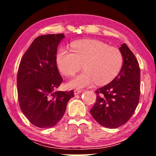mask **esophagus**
I'll list each match as a JSON object with an SVG mask.
<instances>
[{
	"label": "esophagus",
	"mask_w": 156,
	"mask_h": 156,
	"mask_svg": "<svg viewBox=\"0 0 156 156\" xmlns=\"http://www.w3.org/2000/svg\"><path fill=\"white\" fill-rule=\"evenodd\" d=\"M81 91H82L80 90V89H75V90H74V94L76 95V94H80Z\"/></svg>",
	"instance_id": "obj_1"
}]
</instances>
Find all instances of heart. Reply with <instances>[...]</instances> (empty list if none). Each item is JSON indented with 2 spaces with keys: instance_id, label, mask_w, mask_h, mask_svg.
Masks as SVG:
<instances>
[{
  "instance_id": "obj_1",
  "label": "heart",
  "mask_w": 156,
  "mask_h": 156,
  "mask_svg": "<svg viewBox=\"0 0 156 156\" xmlns=\"http://www.w3.org/2000/svg\"><path fill=\"white\" fill-rule=\"evenodd\" d=\"M58 67L62 74L72 76L84 71L69 82L73 88H84L96 83L103 85L112 81L121 69L123 56L118 48L96 40H83L72 44V49L60 48L56 55Z\"/></svg>"
}]
</instances>
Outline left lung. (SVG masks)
Instances as JSON below:
<instances>
[{
  "mask_svg": "<svg viewBox=\"0 0 156 156\" xmlns=\"http://www.w3.org/2000/svg\"><path fill=\"white\" fill-rule=\"evenodd\" d=\"M123 65L116 77L98 89L96 101L90 110L100 125L115 129L130 119L138 106L140 94V70L135 55L125 43L120 47Z\"/></svg>",
  "mask_w": 156,
  "mask_h": 156,
  "instance_id": "8db88e82",
  "label": "left lung"
}]
</instances>
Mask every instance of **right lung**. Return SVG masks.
Listing matches in <instances>:
<instances>
[{"mask_svg": "<svg viewBox=\"0 0 156 156\" xmlns=\"http://www.w3.org/2000/svg\"><path fill=\"white\" fill-rule=\"evenodd\" d=\"M63 34H46L34 39L21 58L17 74L18 99L29 121L39 128L56 125L62 118L73 91H55L63 80L56 63Z\"/></svg>", "mask_w": 156, "mask_h": 156, "instance_id": "1", "label": "right lung"}]
</instances>
